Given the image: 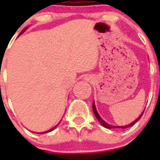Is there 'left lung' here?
I'll return each instance as SVG.
<instances>
[{
    "mask_svg": "<svg viewBox=\"0 0 160 160\" xmlns=\"http://www.w3.org/2000/svg\"><path fill=\"white\" fill-rule=\"evenodd\" d=\"M92 108H93V111H94V115H95V117H96V118H97V119L98 120V121H99V122H100V123H101L103 127H104V128H108V129H111V128H129V127H131V126H132V125H134V124H135V122H138V120L140 119V118H141V117H142V114H143V112H144V111H143V112H142V114H140V116L138 117V118H137V119H135V121H134V122H132V123L129 124V125L122 126V127H116V126H111V125H110V124H107V122H104V121H103V120L102 119V118H101V117L99 116V114H98L97 111H96V108H95V105H94V102H93Z\"/></svg>",
    "mask_w": 160,
    "mask_h": 160,
    "instance_id": "8db88e82",
    "label": "left lung"
}]
</instances>
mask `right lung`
I'll return each instance as SVG.
<instances>
[{
    "mask_svg": "<svg viewBox=\"0 0 160 160\" xmlns=\"http://www.w3.org/2000/svg\"><path fill=\"white\" fill-rule=\"evenodd\" d=\"M25 29H23V30H22V32H21V33H22V32H24V30H25ZM58 124H59V123H58ZM58 125H57V126H58ZM57 126H55L54 128H52V129H50V130H49V131H45V132H42V133H40V134H44V133H47V132H50V131H53V129H55V128H57Z\"/></svg>",
    "mask_w": 160,
    "mask_h": 160,
    "instance_id": "add662e5",
    "label": "right lung"
}]
</instances>
